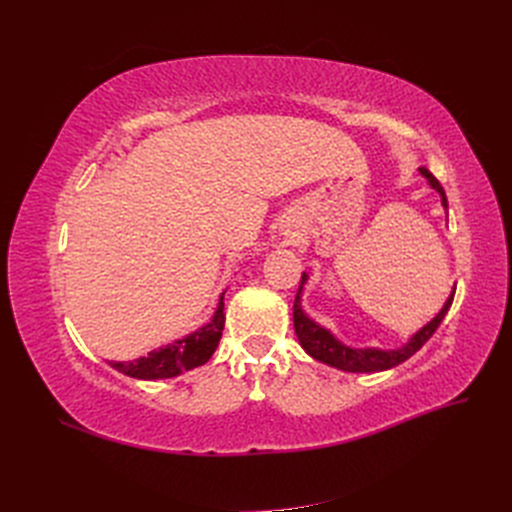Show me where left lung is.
I'll use <instances>...</instances> for the list:
<instances>
[{"label":"left lung","instance_id":"1","mask_svg":"<svg viewBox=\"0 0 512 512\" xmlns=\"http://www.w3.org/2000/svg\"><path fill=\"white\" fill-rule=\"evenodd\" d=\"M418 170H421V175L429 181L431 188L438 190V194L442 196V205L446 209L448 207V200H446V194L442 190L440 181L433 177L427 168H418ZM305 282H307V273H303V277H301V286L297 290V297H294V305H292L294 333H297V337H299V344L303 346V350L309 356H314L316 361H322V363H327V365L337 367V369H344V371H361V374H363V371L391 369V367H395L399 363H404L406 359H410L414 352L421 350L427 339L433 333H436V329L440 327V322L444 320L448 307H451L453 297H455V290H453L451 297H448V301L440 309V314L433 318L431 322H427L421 331L414 333L406 346H401L397 350L350 348V346H344L342 342H337L331 331L322 329L320 324H316L314 320H309L305 316L303 307H301V290H303Z\"/></svg>","mask_w":512,"mask_h":512}]
</instances>
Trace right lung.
<instances>
[{
	"mask_svg": "<svg viewBox=\"0 0 512 512\" xmlns=\"http://www.w3.org/2000/svg\"><path fill=\"white\" fill-rule=\"evenodd\" d=\"M224 294L220 297L218 309L211 318L209 324L200 327L198 331L190 333L188 337L177 339V342L162 346L158 350L149 352L147 356H141L136 361L117 363L111 361V367H115L121 374L138 380H160V378H175L183 371H190L198 365H205L211 354L220 344V337L224 331Z\"/></svg>",
	"mask_w": 512,
	"mask_h": 512,
	"instance_id": "right-lung-1",
	"label": "right lung"
}]
</instances>
